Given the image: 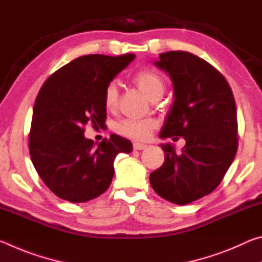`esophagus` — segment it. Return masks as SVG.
Segmentation results:
<instances>
[{
	"label": "esophagus",
	"instance_id": "obj_1",
	"mask_svg": "<svg viewBox=\"0 0 262 262\" xmlns=\"http://www.w3.org/2000/svg\"><path fill=\"white\" fill-rule=\"evenodd\" d=\"M147 147H148L147 144L140 143V142H134V143H133V148H134L135 150H143V149H145Z\"/></svg>",
	"mask_w": 262,
	"mask_h": 262
}]
</instances>
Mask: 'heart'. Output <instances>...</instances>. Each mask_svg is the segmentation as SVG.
I'll list each match as a JSON object with an SVG mask.
<instances>
[{
	"label": "heart",
	"instance_id": "1",
	"mask_svg": "<svg viewBox=\"0 0 262 262\" xmlns=\"http://www.w3.org/2000/svg\"><path fill=\"white\" fill-rule=\"evenodd\" d=\"M142 91L150 99H159L165 91V81L157 72L152 69H142L133 76ZM118 104V89L114 83H110L104 91V106L107 111H113ZM156 122L150 119L129 118L115 123L114 130L117 134L136 141H147L152 134Z\"/></svg>",
	"mask_w": 262,
	"mask_h": 262
}]
</instances>
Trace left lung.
Segmentation results:
<instances>
[{
	"instance_id": "8db88e82",
	"label": "left lung",
	"mask_w": 262,
	"mask_h": 262,
	"mask_svg": "<svg viewBox=\"0 0 262 262\" xmlns=\"http://www.w3.org/2000/svg\"><path fill=\"white\" fill-rule=\"evenodd\" d=\"M154 63L168 74L174 91L159 136H183L186 144L181 152L162 144L165 159L150 173V184L159 196L184 206L211 193L232 164L238 149L236 103L223 75L192 53H162Z\"/></svg>"
}]
</instances>
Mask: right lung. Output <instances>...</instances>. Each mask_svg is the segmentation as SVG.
<instances>
[{
    "label": "right lung",
    "mask_w": 262,
    "mask_h": 262,
    "mask_svg": "<svg viewBox=\"0 0 262 262\" xmlns=\"http://www.w3.org/2000/svg\"><path fill=\"white\" fill-rule=\"evenodd\" d=\"M134 59V54L77 57L52 74L39 91L30 156L39 177L62 200L79 203L99 196L112 183L117 155L132 152L130 141L114 134L95 147L84 137V127L105 125V89Z\"/></svg>",
    "instance_id": "right-lung-1"
}]
</instances>
